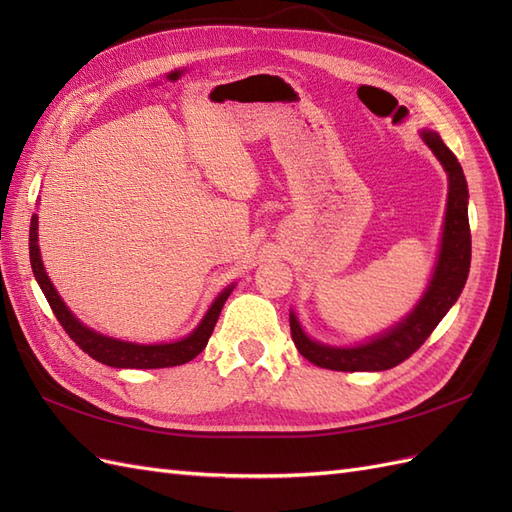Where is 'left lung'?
<instances>
[{
  "label": "left lung",
  "mask_w": 512,
  "mask_h": 512,
  "mask_svg": "<svg viewBox=\"0 0 512 512\" xmlns=\"http://www.w3.org/2000/svg\"><path fill=\"white\" fill-rule=\"evenodd\" d=\"M421 136L448 173V205L442 247L431 284L423 294L421 303L414 307V312L404 322H399L389 333L354 348H331L312 342L303 333L297 316L290 314L292 342L309 363L333 371H384L404 363L408 356L425 344V339L438 327V322L446 316L463 286H466L472 258L468 183L455 153L442 143V138L429 130H425Z\"/></svg>",
  "instance_id": "left-lung-1"
}]
</instances>
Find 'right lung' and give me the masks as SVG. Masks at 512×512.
Instances as JSON below:
<instances>
[{"mask_svg":"<svg viewBox=\"0 0 512 512\" xmlns=\"http://www.w3.org/2000/svg\"><path fill=\"white\" fill-rule=\"evenodd\" d=\"M29 260H32V269L36 280L44 292L46 301H49L55 318L59 320L61 327L74 339V344L79 346L83 352H87L91 359H96L104 365L119 367V369H160V367H175L192 361L194 356L205 350L209 337L213 333L215 322L220 318L222 307L228 299V294L232 292V286H228L218 299L213 301L209 307L207 316L203 322L198 324L196 331L188 335L181 342L173 344H156V346H138V344H128V342H119V339L104 337L96 331H91L76 320L70 309L64 305V301L59 299L57 290L53 288L49 275H46L42 267V258L38 250V215H32V226H29Z\"/></svg>","mask_w":512,"mask_h":512,"instance_id":"right-lung-1","label":"right lung"}]
</instances>
